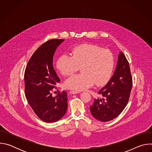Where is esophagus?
Wrapping results in <instances>:
<instances>
[{"instance_id":"1","label":"esophagus","mask_w":152,"mask_h":152,"mask_svg":"<svg viewBox=\"0 0 152 152\" xmlns=\"http://www.w3.org/2000/svg\"><path fill=\"white\" fill-rule=\"evenodd\" d=\"M80 91H74V90H72V91H70V94H77V93H79Z\"/></svg>"}]
</instances>
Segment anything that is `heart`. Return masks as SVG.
Returning <instances> with one entry per match:
<instances>
[{"instance_id": "b5f03b06", "label": "heart", "mask_w": 152, "mask_h": 152, "mask_svg": "<svg viewBox=\"0 0 152 152\" xmlns=\"http://www.w3.org/2000/svg\"><path fill=\"white\" fill-rule=\"evenodd\" d=\"M56 67L64 76H69L80 67L81 73L70 76L64 85L71 90L82 91L92 86L105 85L111 79L115 67V58L109 49L90 44L75 46L72 56L61 55L56 61Z\"/></svg>"}]
</instances>
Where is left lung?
<instances>
[{
  "label": "left lung",
  "instance_id": "obj_1",
  "mask_svg": "<svg viewBox=\"0 0 152 152\" xmlns=\"http://www.w3.org/2000/svg\"><path fill=\"white\" fill-rule=\"evenodd\" d=\"M132 87L129 64L123 53L120 52L113 76L99 91L103 98L94 99L93 105L90 107L92 115L103 122L118 117L129 101Z\"/></svg>",
  "mask_w": 152,
  "mask_h": 152
}]
</instances>
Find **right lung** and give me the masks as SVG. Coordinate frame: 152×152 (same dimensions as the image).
Returning a JSON list of instances; mask_svg holds the SVG:
<instances>
[{
  "label": "right lung",
  "mask_w": 152,
  "mask_h": 152,
  "mask_svg": "<svg viewBox=\"0 0 152 152\" xmlns=\"http://www.w3.org/2000/svg\"><path fill=\"white\" fill-rule=\"evenodd\" d=\"M64 39H52L39 47L30 58L25 72L26 99L43 121L55 122L67 110V94L63 91L53 97L52 90L60 79L53 66V56Z\"/></svg>",
  "instance_id": "add662e5"
}]
</instances>
